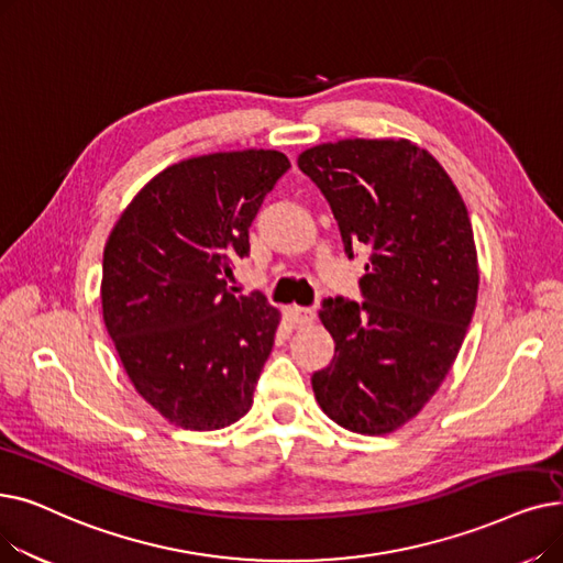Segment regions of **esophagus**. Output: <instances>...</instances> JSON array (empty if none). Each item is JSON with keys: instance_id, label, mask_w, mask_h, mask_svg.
I'll return each mask as SVG.
<instances>
[{"instance_id": "esophagus-1", "label": "esophagus", "mask_w": 563, "mask_h": 563, "mask_svg": "<svg viewBox=\"0 0 563 563\" xmlns=\"http://www.w3.org/2000/svg\"><path fill=\"white\" fill-rule=\"evenodd\" d=\"M291 327H308L317 320V312L312 308H301V306H289L287 310Z\"/></svg>"}]
</instances>
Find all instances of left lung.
<instances>
[{
	"instance_id": "obj_1",
	"label": "left lung",
	"mask_w": 563,
	"mask_h": 563,
	"mask_svg": "<svg viewBox=\"0 0 563 563\" xmlns=\"http://www.w3.org/2000/svg\"><path fill=\"white\" fill-rule=\"evenodd\" d=\"M342 243L368 249L363 303L327 299L333 361L312 375L322 411L345 430L402 428L442 386L478 295L467 207L446 169L411 140H338L299 154Z\"/></svg>"
}]
</instances>
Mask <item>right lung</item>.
Listing matches in <instances>:
<instances>
[{
	"label": "right lung",
	"instance_id": "obj_1",
	"mask_svg": "<svg viewBox=\"0 0 563 563\" xmlns=\"http://www.w3.org/2000/svg\"><path fill=\"white\" fill-rule=\"evenodd\" d=\"M274 150L165 167L121 211L103 251V322L137 394L184 430H221L253 405L280 310L234 297L232 260L287 173Z\"/></svg>",
	"mask_w": 563,
	"mask_h": 563
}]
</instances>
